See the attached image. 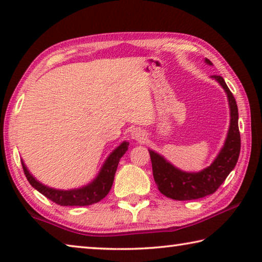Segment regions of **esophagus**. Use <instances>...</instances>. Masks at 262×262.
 Instances as JSON below:
<instances>
[{"instance_id": "obj_1", "label": "esophagus", "mask_w": 262, "mask_h": 262, "mask_svg": "<svg viewBox=\"0 0 262 262\" xmlns=\"http://www.w3.org/2000/svg\"><path fill=\"white\" fill-rule=\"evenodd\" d=\"M132 137L136 141H144L145 140V134L141 129H134L132 132Z\"/></svg>"}]
</instances>
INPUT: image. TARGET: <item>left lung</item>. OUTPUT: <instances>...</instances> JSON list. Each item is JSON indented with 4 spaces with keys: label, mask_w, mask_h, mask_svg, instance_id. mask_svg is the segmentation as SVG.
<instances>
[{
    "label": "left lung",
    "mask_w": 262,
    "mask_h": 262,
    "mask_svg": "<svg viewBox=\"0 0 262 262\" xmlns=\"http://www.w3.org/2000/svg\"><path fill=\"white\" fill-rule=\"evenodd\" d=\"M207 64L212 66L206 59ZM211 78L221 84L228 96L230 106V127L223 148L209 166L199 172H186L167 162L162 155L149 149L152 164V174L159 192L178 201L196 200L215 193L224 183L230 172L236 166L241 152V134L238 128V107L231 91L222 76L212 75Z\"/></svg>",
    "instance_id": "left-lung-1"
}]
</instances>
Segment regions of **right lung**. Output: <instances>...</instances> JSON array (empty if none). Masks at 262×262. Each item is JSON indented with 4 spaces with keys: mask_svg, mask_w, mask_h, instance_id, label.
I'll return each mask as SVG.
<instances>
[{
    "mask_svg": "<svg viewBox=\"0 0 262 262\" xmlns=\"http://www.w3.org/2000/svg\"><path fill=\"white\" fill-rule=\"evenodd\" d=\"M128 145H129V142L123 141L119 147L115 148L110 154V156L106 158L96 178L91 183L79 188L64 190L48 187V186L41 184L40 181H38L30 173L23 159H21V166H23L26 179L29 180L31 186L37 189L39 193L45 195L51 201L60 206H90L103 200L108 194L113 185L114 174L115 171H117L119 161L128 150Z\"/></svg>",
    "mask_w": 262,
    "mask_h": 262,
    "instance_id": "obj_1",
    "label": "right lung"
}]
</instances>
